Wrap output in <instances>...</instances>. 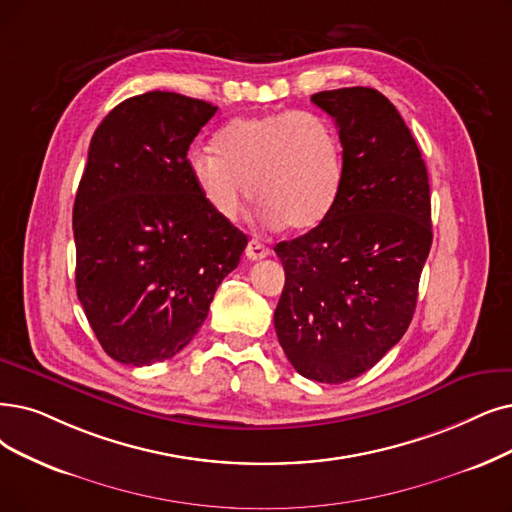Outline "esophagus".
I'll list each match as a JSON object with an SVG mask.
<instances>
[{
    "instance_id": "34e87169",
    "label": "esophagus",
    "mask_w": 512,
    "mask_h": 512,
    "mask_svg": "<svg viewBox=\"0 0 512 512\" xmlns=\"http://www.w3.org/2000/svg\"><path fill=\"white\" fill-rule=\"evenodd\" d=\"M269 254H271V250L258 239H252L248 243V248H245V256H248L250 260H262V258H267Z\"/></svg>"
}]
</instances>
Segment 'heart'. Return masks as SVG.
Returning <instances> with one entry per match:
<instances>
[{
    "label": "heart",
    "instance_id": "1",
    "mask_svg": "<svg viewBox=\"0 0 512 512\" xmlns=\"http://www.w3.org/2000/svg\"><path fill=\"white\" fill-rule=\"evenodd\" d=\"M189 168L218 218L237 220L250 189L267 227L296 233L311 231L330 216L344 180L334 124L298 109L233 119L214 136V153H193Z\"/></svg>",
    "mask_w": 512,
    "mask_h": 512
}]
</instances>
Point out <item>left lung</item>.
Masks as SVG:
<instances>
[{"instance_id":"obj_1","label":"left lung","mask_w":512,"mask_h":512,"mask_svg":"<svg viewBox=\"0 0 512 512\" xmlns=\"http://www.w3.org/2000/svg\"><path fill=\"white\" fill-rule=\"evenodd\" d=\"M311 100L336 121L344 180L319 227L275 245L285 269L275 332L300 376L340 384L372 370L410 327L433 243L431 189L384 94L357 86Z\"/></svg>"}]
</instances>
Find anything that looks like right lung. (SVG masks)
Listing matches in <instances>:
<instances>
[{
    "mask_svg": "<svg viewBox=\"0 0 512 512\" xmlns=\"http://www.w3.org/2000/svg\"><path fill=\"white\" fill-rule=\"evenodd\" d=\"M218 107L132 96L96 128L73 206L75 288L105 353L151 365L180 353L248 245L197 191L189 147Z\"/></svg>",
    "mask_w": 512,
    "mask_h": 512,
    "instance_id": "add662e5",
    "label": "right lung"
}]
</instances>
